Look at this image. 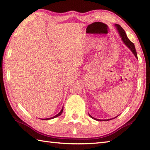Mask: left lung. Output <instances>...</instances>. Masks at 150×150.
Masks as SVG:
<instances>
[{"mask_svg": "<svg viewBox=\"0 0 150 150\" xmlns=\"http://www.w3.org/2000/svg\"><path fill=\"white\" fill-rule=\"evenodd\" d=\"M115 26L116 28H117V30L118 31V33H119L120 37H121V39H122V42L124 43V44L128 47V48L132 51V52L133 53V55H134L135 56V57L137 59H138L137 58V52H136V50H135V45L134 44H133L132 42H131V41L129 40V39L128 38V37H127L126 35V33L125 31H124V30L122 29V28L121 27L120 25L119 24H115ZM89 114V113H88ZM89 115H90V117L91 118H92V119H93L95 120H98V121H108L109 120H111V119H115V118L117 117L119 115H117V117L113 118V119H106V120H100V119H95V118L93 117L91 115H90V114H89Z\"/></svg>", "mask_w": 150, "mask_h": 150, "instance_id": "obj_1", "label": "left lung"}]
</instances>
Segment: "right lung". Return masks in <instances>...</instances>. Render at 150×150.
Masks as SVG:
<instances>
[{
	"label": "right lung",
	"mask_w": 150,
	"mask_h": 150,
	"mask_svg": "<svg viewBox=\"0 0 150 150\" xmlns=\"http://www.w3.org/2000/svg\"><path fill=\"white\" fill-rule=\"evenodd\" d=\"M62 111H63V107L62 108V110H60V112L57 114V115H55L54 117H51V118H48V119H42V120H49V119H54V118H56V117H59V116H60V115L62 114Z\"/></svg>",
	"instance_id": "right-lung-1"
}]
</instances>
